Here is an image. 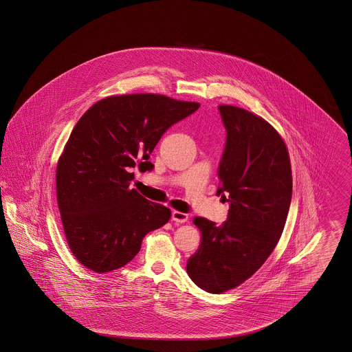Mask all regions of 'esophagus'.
<instances>
[{
  "label": "esophagus",
  "mask_w": 352,
  "mask_h": 352,
  "mask_svg": "<svg viewBox=\"0 0 352 352\" xmlns=\"http://www.w3.org/2000/svg\"><path fill=\"white\" fill-rule=\"evenodd\" d=\"M171 219L177 223V224H182L186 223L188 220V215L184 214V212H179V211H173L171 212Z\"/></svg>",
  "instance_id": "34e87169"
}]
</instances>
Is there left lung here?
I'll return each instance as SVG.
<instances>
[{
  "mask_svg": "<svg viewBox=\"0 0 352 352\" xmlns=\"http://www.w3.org/2000/svg\"><path fill=\"white\" fill-rule=\"evenodd\" d=\"M227 138L217 195L228 201L227 220L194 219L201 243L186 265L194 284L223 293L243 284L267 261L284 230L292 201V168L280 134L251 112L220 105Z\"/></svg>",
  "mask_w": 352,
  "mask_h": 352,
  "instance_id": "obj_1",
  "label": "left lung"
}]
</instances>
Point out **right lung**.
<instances>
[{
    "label": "right lung",
    "instance_id": "right-lung-1",
    "mask_svg": "<svg viewBox=\"0 0 352 352\" xmlns=\"http://www.w3.org/2000/svg\"><path fill=\"white\" fill-rule=\"evenodd\" d=\"M198 108L162 95H122L98 101L78 121L58 161L56 198L69 250L84 267L122 268L144 236L168 223V207L129 187L132 168L151 171L162 134Z\"/></svg>",
    "mask_w": 352,
    "mask_h": 352
}]
</instances>
